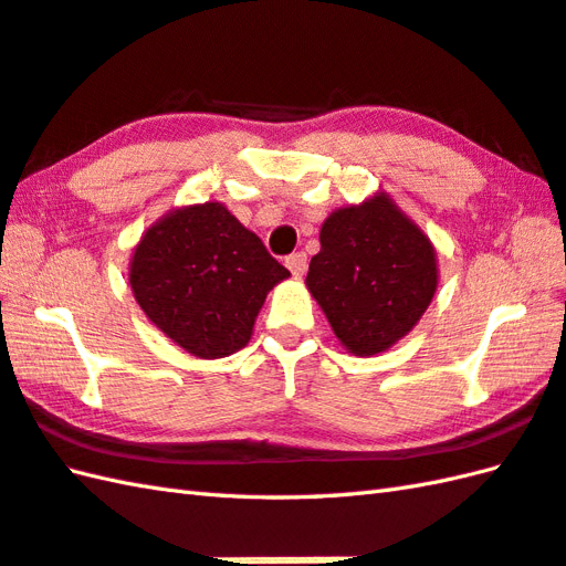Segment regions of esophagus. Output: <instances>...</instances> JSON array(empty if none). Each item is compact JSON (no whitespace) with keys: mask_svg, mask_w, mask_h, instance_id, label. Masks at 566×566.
Wrapping results in <instances>:
<instances>
[{"mask_svg":"<svg viewBox=\"0 0 566 566\" xmlns=\"http://www.w3.org/2000/svg\"><path fill=\"white\" fill-rule=\"evenodd\" d=\"M284 262H286V268H290V272H292L294 276H304V274H306L308 262H306L304 252H294V255H290Z\"/></svg>","mask_w":566,"mask_h":566,"instance_id":"1","label":"esophagus"}]
</instances>
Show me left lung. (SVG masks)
I'll list each match as a JSON object with an SVG mask.
<instances>
[{"label": "left lung", "instance_id": "1", "mask_svg": "<svg viewBox=\"0 0 566 566\" xmlns=\"http://www.w3.org/2000/svg\"><path fill=\"white\" fill-rule=\"evenodd\" d=\"M306 286L345 350L371 357L389 350L426 314L438 290L436 248L379 191L323 221Z\"/></svg>", "mask_w": 566, "mask_h": 566}]
</instances>
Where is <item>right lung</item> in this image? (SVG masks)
I'll return each instance as SVG.
<instances>
[{"mask_svg": "<svg viewBox=\"0 0 566 566\" xmlns=\"http://www.w3.org/2000/svg\"><path fill=\"white\" fill-rule=\"evenodd\" d=\"M286 276L219 201L165 213L143 233L128 268L143 314L201 359L245 347L268 292Z\"/></svg>", "mask_w": 566, "mask_h": 566, "instance_id": "right-lung-1", "label": "right lung"}]
</instances>
